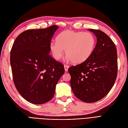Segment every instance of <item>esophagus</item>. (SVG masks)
I'll return each instance as SVG.
<instances>
[{"mask_svg":"<svg viewBox=\"0 0 128 128\" xmlns=\"http://www.w3.org/2000/svg\"><path fill=\"white\" fill-rule=\"evenodd\" d=\"M64 70H65V72H67L68 70V68H69V66L67 65H64Z\"/></svg>","mask_w":128,"mask_h":128,"instance_id":"obj_1","label":"esophagus"}]
</instances>
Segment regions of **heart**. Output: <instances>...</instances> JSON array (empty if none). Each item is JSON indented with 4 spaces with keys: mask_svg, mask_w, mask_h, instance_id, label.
Here are the masks:
<instances>
[{
    "mask_svg": "<svg viewBox=\"0 0 128 128\" xmlns=\"http://www.w3.org/2000/svg\"><path fill=\"white\" fill-rule=\"evenodd\" d=\"M95 46L96 38L91 32L66 30L57 36L56 40L50 42L49 47L56 60L61 59L65 50L67 59L79 64L90 57Z\"/></svg>",
    "mask_w": 128,
    "mask_h": 128,
    "instance_id": "1",
    "label": "heart"
}]
</instances>
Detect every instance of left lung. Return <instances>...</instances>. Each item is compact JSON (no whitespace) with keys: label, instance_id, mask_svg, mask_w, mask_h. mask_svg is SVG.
Masks as SVG:
<instances>
[{"label":"left lung","instance_id":"left-lung-1","mask_svg":"<svg viewBox=\"0 0 128 128\" xmlns=\"http://www.w3.org/2000/svg\"><path fill=\"white\" fill-rule=\"evenodd\" d=\"M96 37V44L88 59L69 67L70 86L82 101L92 103L102 99L113 86L118 74L117 50L114 42L99 30L88 29Z\"/></svg>","mask_w":128,"mask_h":128}]
</instances>
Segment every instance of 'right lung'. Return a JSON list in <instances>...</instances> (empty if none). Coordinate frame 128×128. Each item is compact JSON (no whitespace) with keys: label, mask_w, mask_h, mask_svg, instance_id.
Instances as JSON below:
<instances>
[{"label":"right lung","mask_w":128,"mask_h":128,"mask_svg":"<svg viewBox=\"0 0 128 128\" xmlns=\"http://www.w3.org/2000/svg\"><path fill=\"white\" fill-rule=\"evenodd\" d=\"M58 28L54 25L26 30L13 43L10 61L14 83L19 94L30 103L51 100L64 73V65L49 55L50 43Z\"/></svg>","instance_id":"1"}]
</instances>
